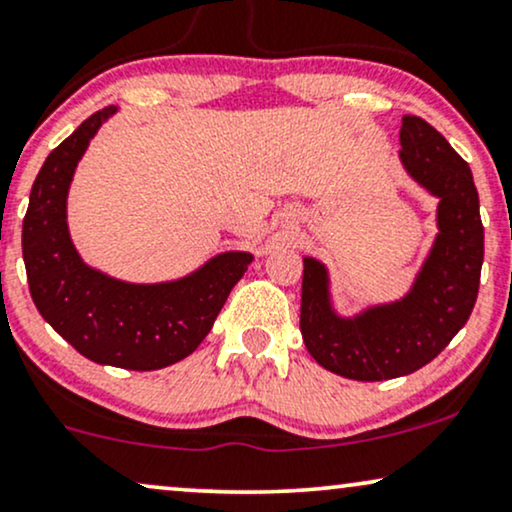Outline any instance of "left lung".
<instances>
[{
    "instance_id": "obj_1",
    "label": "left lung",
    "mask_w": 512,
    "mask_h": 512,
    "mask_svg": "<svg viewBox=\"0 0 512 512\" xmlns=\"http://www.w3.org/2000/svg\"><path fill=\"white\" fill-rule=\"evenodd\" d=\"M399 141L401 163L439 198V234L411 293L340 319L331 307L326 267L304 257V345L323 368L364 383L399 378L430 364L470 319L480 290L484 226L468 163L416 115H404Z\"/></svg>"
}]
</instances>
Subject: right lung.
<instances>
[{"instance_id": "add662e5", "label": "right lung", "mask_w": 512, "mask_h": 512, "mask_svg": "<svg viewBox=\"0 0 512 512\" xmlns=\"http://www.w3.org/2000/svg\"><path fill=\"white\" fill-rule=\"evenodd\" d=\"M113 113L108 106L89 115L47 155L23 219V260L37 312L82 357L155 371L189 357L205 340L252 255L224 252L191 276L153 286L118 281L80 260L66 222L68 186L96 129Z\"/></svg>"}]
</instances>
